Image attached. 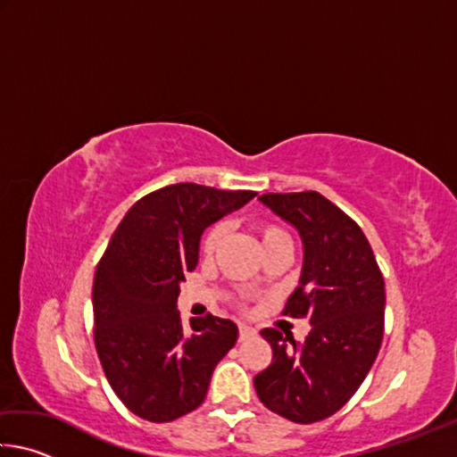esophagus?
I'll list each match as a JSON object with an SVG mask.
<instances>
[{"label": "esophagus", "instance_id": "34e87169", "mask_svg": "<svg viewBox=\"0 0 457 457\" xmlns=\"http://www.w3.org/2000/svg\"><path fill=\"white\" fill-rule=\"evenodd\" d=\"M256 335V328L247 327V324H239V340H247Z\"/></svg>", "mask_w": 457, "mask_h": 457}]
</instances>
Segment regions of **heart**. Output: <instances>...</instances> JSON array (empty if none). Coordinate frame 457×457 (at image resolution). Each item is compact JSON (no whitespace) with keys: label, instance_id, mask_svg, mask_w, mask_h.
Returning <instances> with one entry per match:
<instances>
[{"label":"heart","instance_id":"1","mask_svg":"<svg viewBox=\"0 0 457 457\" xmlns=\"http://www.w3.org/2000/svg\"><path fill=\"white\" fill-rule=\"evenodd\" d=\"M253 229H256L264 252L278 244H290V237L286 236V231L282 228L274 226V223L256 221L253 223ZM223 236H226V228H223V223H213V226L205 231L204 239H201V252H204L205 256H212V253L220 247Z\"/></svg>","mask_w":457,"mask_h":457}]
</instances>
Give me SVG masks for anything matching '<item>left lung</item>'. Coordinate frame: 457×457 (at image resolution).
Returning a JSON list of instances; mask_svg holds the SVG:
<instances>
[{
	"instance_id": "8db88e82",
	"label": "left lung",
	"mask_w": 457,
	"mask_h": 457,
	"mask_svg": "<svg viewBox=\"0 0 457 457\" xmlns=\"http://www.w3.org/2000/svg\"><path fill=\"white\" fill-rule=\"evenodd\" d=\"M268 210L298 231L303 272L284 314L308 316L303 345L276 328L260 332L272 362L253 377L270 411L294 423H314L349 401L381 349L385 282L362 229L316 191L266 193Z\"/></svg>"
}]
</instances>
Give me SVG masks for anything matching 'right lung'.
<instances>
[{"label":"right lung","instance_id":"add662e5","mask_svg":"<svg viewBox=\"0 0 457 457\" xmlns=\"http://www.w3.org/2000/svg\"><path fill=\"white\" fill-rule=\"evenodd\" d=\"M256 197L177 183L153 191L119 223L95 274V345L112 391L135 415L173 421L197 409L237 327L207 314L183 328L177 296L204 231Z\"/></svg>","mask_w":457,"mask_h":457}]
</instances>
